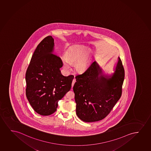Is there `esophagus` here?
Returning <instances> with one entry per match:
<instances>
[{"mask_svg": "<svg viewBox=\"0 0 151 151\" xmlns=\"http://www.w3.org/2000/svg\"><path fill=\"white\" fill-rule=\"evenodd\" d=\"M75 82H76V79L74 78L73 80L72 83V88H73V86H74V83H75Z\"/></svg>", "mask_w": 151, "mask_h": 151, "instance_id": "34e87169", "label": "esophagus"}]
</instances>
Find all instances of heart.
<instances>
[{
  "mask_svg": "<svg viewBox=\"0 0 151 151\" xmlns=\"http://www.w3.org/2000/svg\"><path fill=\"white\" fill-rule=\"evenodd\" d=\"M90 50L83 47L73 48L66 55V58L62 59L63 66L66 70H70V64H74L75 70L83 72L89 66L90 59L88 56Z\"/></svg>",
  "mask_w": 151,
  "mask_h": 151,
  "instance_id": "heart-1",
  "label": "heart"
}]
</instances>
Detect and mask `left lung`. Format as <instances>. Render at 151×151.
I'll use <instances>...</instances> for the list:
<instances>
[{
  "label": "left lung",
  "mask_w": 151,
  "mask_h": 151,
  "mask_svg": "<svg viewBox=\"0 0 151 151\" xmlns=\"http://www.w3.org/2000/svg\"><path fill=\"white\" fill-rule=\"evenodd\" d=\"M124 77V67L119 57L111 76L104 75L96 61L81 74L76 75L73 91L78 117L86 122L105 118L121 96Z\"/></svg>",
  "instance_id": "8db88e82"
}]
</instances>
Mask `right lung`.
I'll list each match as a JSON object with an SVG mask.
<instances>
[{
	"label": "right lung",
	"instance_id": "obj_1",
	"mask_svg": "<svg viewBox=\"0 0 151 151\" xmlns=\"http://www.w3.org/2000/svg\"><path fill=\"white\" fill-rule=\"evenodd\" d=\"M54 40L47 36L37 46L26 73V95L37 114L49 116L58 107V102L70 90L73 75L64 76L60 68L61 58L53 54Z\"/></svg>",
	"mask_w": 151,
	"mask_h": 151
}]
</instances>
